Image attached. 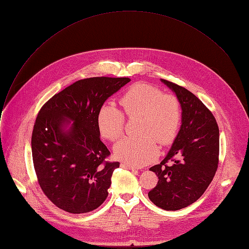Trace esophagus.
Wrapping results in <instances>:
<instances>
[{"label":"esophagus","instance_id":"esophagus-1","mask_svg":"<svg viewBox=\"0 0 249 249\" xmlns=\"http://www.w3.org/2000/svg\"><path fill=\"white\" fill-rule=\"evenodd\" d=\"M120 165H121V167L126 168V169H130V170H133V171L136 170V168H135L134 166H132V165H130V164H128V163H125V162H122Z\"/></svg>","mask_w":249,"mask_h":249}]
</instances>
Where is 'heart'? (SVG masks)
<instances>
[{"instance_id":"obj_1","label":"heart","mask_w":249,"mask_h":249,"mask_svg":"<svg viewBox=\"0 0 249 249\" xmlns=\"http://www.w3.org/2000/svg\"><path fill=\"white\" fill-rule=\"evenodd\" d=\"M123 113L111 104H105L98 110L96 123L99 134L114 142L124 133L125 116L140 117L139 138H124L114 146L116 159L135 166H143L154 160L161 146L171 144L178 134L182 110L179 100L149 84L131 87L120 98Z\"/></svg>"}]
</instances>
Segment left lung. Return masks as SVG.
Wrapping results in <instances>:
<instances>
[{
    "instance_id": "left-lung-1",
    "label": "left lung",
    "mask_w": 249,
    "mask_h": 249,
    "mask_svg": "<svg viewBox=\"0 0 249 249\" xmlns=\"http://www.w3.org/2000/svg\"><path fill=\"white\" fill-rule=\"evenodd\" d=\"M161 82L178 98L182 119L168 154L160 164L150 168L159 181L148 195L156 206L177 211L197 201L214 178L219 164L220 135L214 115L195 94L169 81Z\"/></svg>"
}]
</instances>
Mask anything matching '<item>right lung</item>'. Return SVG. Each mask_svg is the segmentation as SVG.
<instances>
[{"mask_svg": "<svg viewBox=\"0 0 249 249\" xmlns=\"http://www.w3.org/2000/svg\"><path fill=\"white\" fill-rule=\"evenodd\" d=\"M130 81L80 80L52 96L39 110L31 136L33 165L43 193L58 208L83 214L107 198L119 162L106 160L110 152L100 141L96 117L105 100Z\"/></svg>", "mask_w": 249, "mask_h": 249, "instance_id": "1", "label": "right lung"}]
</instances>
